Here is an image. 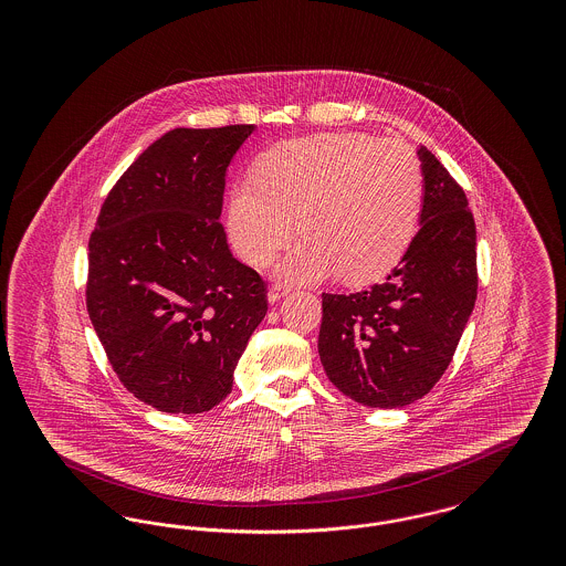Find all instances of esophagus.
<instances>
[{"label":"esophagus","instance_id":"1","mask_svg":"<svg viewBox=\"0 0 566 566\" xmlns=\"http://www.w3.org/2000/svg\"><path fill=\"white\" fill-rule=\"evenodd\" d=\"M284 295H286V289H282L280 284H275V286H271L268 298H270V303H277Z\"/></svg>","mask_w":566,"mask_h":566}]
</instances>
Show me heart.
I'll list each match as a JSON object with an SVG mask.
<instances>
[{"label":"heart","instance_id":"obj_1","mask_svg":"<svg viewBox=\"0 0 566 566\" xmlns=\"http://www.w3.org/2000/svg\"><path fill=\"white\" fill-rule=\"evenodd\" d=\"M424 195L422 163L399 137L321 134L284 142L233 185L229 235L243 259L265 265L301 231L277 263L295 284L342 277L363 284L386 275L416 235Z\"/></svg>","mask_w":566,"mask_h":566}]
</instances>
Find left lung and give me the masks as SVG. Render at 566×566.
<instances>
[{
    "mask_svg": "<svg viewBox=\"0 0 566 566\" xmlns=\"http://www.w3.org/2000/svg\"><path fill=\"white\" fill-rule=\"evenodd\" d=\"M420 229L381 284L323 295L318 354L328 379L379 409L422 399L448 369L478 296L475 222L464 190L427 146Z\"/></svg>",
    "mask_w": 566,
    "mask_h": 566,
    "instance_id": "1",
    "label": "left lung"
}]
</instances>
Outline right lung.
<instances>
[{
  "label": "right lung",
  "mask_w": 566,
  "mask_h": 566,
  "mask_svg": "<svg viewBox=\"0 0 566 566\" xmlns=\"http://www.w3.org/2000/svg\"><path fill=\"white\" fill-rule=\"evenodd\" d=\"M252 132H167L109 190L88 242L91 323L125 388L159 411L220 403L268 314L220 224L227 167Z\"/></svg>",
  "instance_id": "right-lung-1"
}]
</instances>
